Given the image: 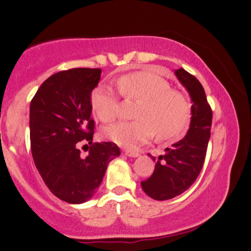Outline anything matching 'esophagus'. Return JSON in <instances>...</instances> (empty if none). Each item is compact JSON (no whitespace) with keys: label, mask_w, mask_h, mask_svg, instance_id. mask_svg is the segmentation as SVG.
Masks as SVG:
<instances>
[{"label":"esophagus","mask_w":251,"mask_h":251,"mask_svg":"<svg viewBox=\"0 0 251 251\" xmlns=\"http://www.w3.org/2000/svg\"><path fill=\"white\" fill-rule=\"evenodd\" d=\"M124 154L127 155V157H132V158H137L139 153L135 151H131V150H124Z\"/></svg>","instance_id":"34e87169"}]
</instances>
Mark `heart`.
I'll return each instance as SVG.
<instances>
[{
  "instance_id": "b5f03b06",
  "label": "heart",
  "mask_w": 251,
  "mask_h": 251,
  "mask_svg": "<svg viewBox=\"0 0 251 251\" xmlns=\"http://www.w3.org/2000/svg\"><path fill=\"white\" fill-rule=\"evenodd\" d=\"M118 89L127 99L138 100L134 122H120L105 128V137L123 148L133 149L155 133L158 139L177 138L188 126L191 105L188 98L171 88L163 77L148 72H134L119 77ZM91 106L99 120L109 123L117 117L119 100L116 92L99 85L92 92Z\"/></svg>"
}]
</instances>
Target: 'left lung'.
Returning <instances> with one entry per match:
<instances>
[{
  "mask_svg": "<svg viewBox=\"0 0 251 251\" xmlns=\"http://www.w3.org/2000/svg\"><path fill=\"white\" fill-rule=\"evenodd\" d=\"M175 74L191 98V120L185 137L166 149L165 154L158 158L150 155L155 162L154 171L142 181V189L155 201L171 200L195 183L203 168L210 139L212 112L203 86L183 68L175 70Z\"/></svg>",
  "mask_w": 251,
  "mask_h": 251,
  "instance_id": "obj_1",
  "label": "left lung"
}]
</instances>
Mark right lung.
<instances>
[{
    "label": "right lung",
    "mask_w": 251,
    "mask_h": 251,
    "mask_svg": "<svg viewBox=\"0 0 251 251\" xmlns=\"http://www.w3.org/2000/svg\"><path fill=\"white\" fill-rule=\"evenodd\" d=\"M100 76V68L59 72L40 86L30 102L34 163L51 194L71 204L91 200L109 162L120 155L114 143L92 144L94 122L91 118V96ZM83 142L92 145L86 157L78 150Z\"/></svg>",
    "instance_id": "obj_1"
}]
</instances>
